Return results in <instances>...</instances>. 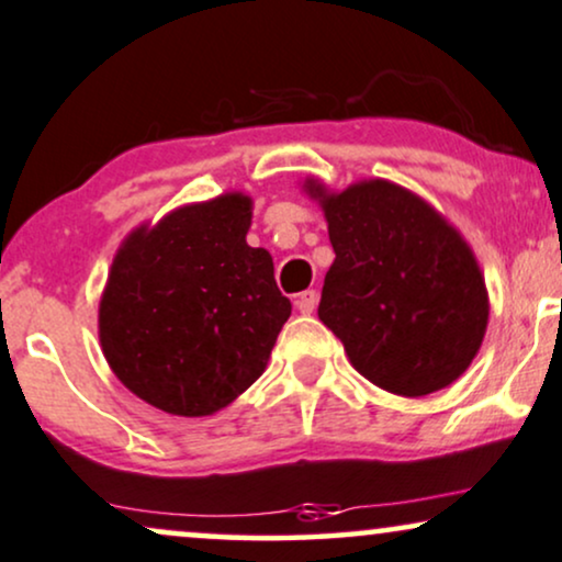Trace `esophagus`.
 <instances>
[{
	"mask_svg": "<svg viewBox=\"0 0 562 562\" xmlns=\"http://www.w3.org/2000/svg\"><path fill=\"white\" fill-rule=\"evenodd\" d=\"M295 308L301 311V314H314L316 308V290H303L299 295V301H295Z\"/></svg>",
	"mask_w": 562,
	"mask_h": 562,
	"instance_id": "obj_1",
	"label": "esophagus"
}]
</instances>
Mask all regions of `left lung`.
<instances>
[{
  "instance_id": "8db88e82",
  "label": "left lung",
  "mask_w": 562,
  "mask_h": 562,
  "mask_svg": "<svg viewBox=\"0 0 562 562\" xmlns=\"http://www.w3.org/2000/svg\"><path fill=\"white\" fill-rule=\"evenodd\" d=\"M306 193L327 216L335 261L319 319L369 382L403 397L448 387L482 348L490 299L482 269L456 227L390 180Z\"/></svg>"
}]
</instances>
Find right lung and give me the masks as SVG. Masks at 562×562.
Here are the masks:
<instances>
[{"mask_svg":"<svg viewBox=\"0 0 562 562\" xmlns=\"http://www.w3.org/2000/svg\"><path fill=\"white\" fill-rule=\"evenodd\" d=\"M251 199L225 193L140 225L114 256L99 303L106 363L172 416H209L259 380L290 301L269 251L251 248Z\"/></svg>","mask_w":562,"mask_h":562,"instance_id":"add662e5","label":"right lung"}]
</instances>
